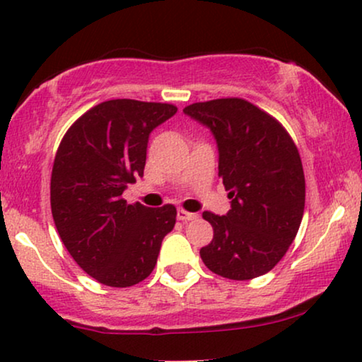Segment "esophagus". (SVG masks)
<instances>
[{"label":"esophagus","mask_w":362,"mask_h":362,"mask_svg":"<svg viewBox=\"0 0 362 362\" xmlns=\"http://www.w3.org/2000/svg\"><path fill=\"white\" fill-rule=\"evenodd\" d=\"M177 218L182 220V221H190V220H195L197 218V214H190V211H185V210L178 209Z\"/></svg>","instance_id":"esophagus-1"}]
</instances>
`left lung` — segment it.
I'll return each instance as SVG.
<instances>
[{
  "mask_svg": "<svg viewBox=\"0 0 362 362\" xmlns=\"http://www.w3.org/2000/svg\"><path fill=\"white\" fill-rule=\"evenodd\" d=\"M218 147V175L230 190L226 215L204 211L214 240L200 250L205 267L228 279L268 273L285 257L305 211V173L290 134L245 99L187 105Z\"/></svg>",
  "mask_w": 362,
  "mask_h": 362,
  "instance_id": "obj_1",
  "label": "left lung"
}]
</instances>
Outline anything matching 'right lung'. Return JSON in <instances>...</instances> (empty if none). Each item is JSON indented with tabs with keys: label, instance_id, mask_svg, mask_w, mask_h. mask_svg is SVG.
Masks as SVG:
<instances>
[{
	"label": "right lung",
	"instance_id": "1",
	"mask_svg": "<svg viewBox=\"0 0 362 362\" xmlns=\"http://www.w3.org/2000/svg\"><path fill=\"white\" fill-rule=\"evenodd\" d=\"M175 112L172 104L105 100L81 115L57 148L52 218L74 262L103 285L146 279L175 225L173 205L151 209L122 199L127 184L144 175L151 132Z\"/></svg>",
	"mask_w": 362,
	"mask_h": 362
}]
</instances>
